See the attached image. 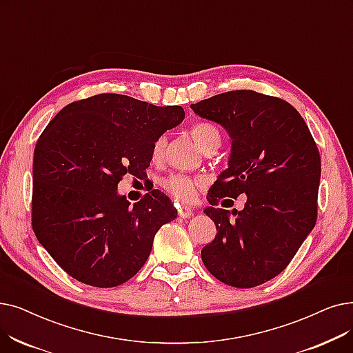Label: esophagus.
I'll return each instance as SVG.
<instances>
[{
    "instance_id": "obj_1",
    "label": "esophagus",
    "mask_w": 353,
    "mask_h": 353,
    "mask_svg": "<svg viewBox=\"0 0 353 353\" xmlns=\"http://www.w3.org/2000/svg\"><path fill=\"white\" fill-rule=\"evenodd\" d=\"M193 214V209L192 208H189V206H180L179 208V216L180 218H190Z\"/></svg>"
}]
</instances>
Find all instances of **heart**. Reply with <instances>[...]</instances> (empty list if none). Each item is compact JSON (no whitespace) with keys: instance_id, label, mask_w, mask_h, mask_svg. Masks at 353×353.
I'll return each instance as SVG.
<instances>
[{"instance_id":"obj_1","label":"heart","mask_w":353,"mask_h":353,"mask_svg":"<svg viewBox=\"0 0 353 353\" xmlns=\"http://www.w3.org/2000/svg\"><path fill=\"white\" fill-rule=\"evenodd\" d=\"M190 134L196 145L202 151H205L212 144H219L221 141L218 128L213 124H209V122H199V124H196L192 128ZM165 144H167L165 137L164 135L159 137L151 148L152 159L160 160L163 157ZM161 186L168 194H172L174 199H177V201L190 202L194 199L197 189L202 186V180L197 177L185 176V174H172L163 180Z\"/></svg>"}]
</instances>
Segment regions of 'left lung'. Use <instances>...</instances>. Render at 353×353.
<instances>
[{
    "label": "left lung",
    "mask_w": 353,
    "mask_h": 353,
    "mask_svg": "<svg viewBox=\"0 0 353 353\" xmlns=\"http://www.w3.org/2000/svg\"><path fill=\"white\" fill-rule=\"evenodd\" d=\"M190 108L231 139L228 168L210 188L212 206L203 210L218 234L203 247L202 261L228 285L264 284L290 264L316 225L317 145L297 110L280 98L231 90ZM239 194L248 196L242 211L231 215L212 208L222 196Z\"/></svg>",
    "instance_id": "obj_1"
}]
</instances>
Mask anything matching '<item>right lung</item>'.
<instances>
[{
    "label": "right lung",
    "instance_id": "1",
    "mask_svg": "<svg viewBox=\"0 0 353 353\" xmlns=\"http://www.w3.org/2000/svg\"><path fill=\"white\" fill-rule=\"evenodd\" d=\"M183 119L177 105L102 94L66 105L46 127L33 160V231L74 280L99 288L128 281L159 229L177 218L160 190L130 206L118 183L145 174L152 144Z\"/></svg>",
    "mask_w": 353,
    "mask_h": 353
}]
</instances>
